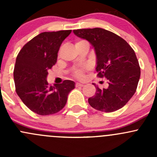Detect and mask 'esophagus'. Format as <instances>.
Here are the masks:
<instances>
[{"mask_svg":"<svg viewBox=\"0 0 157 157\" xmlns=\"http://www.w3.org/2000/svg\"><path fill=\"white\" fill-rule=\"evenodd\" d=\"M83 86V83H76V86Z\"/></svg>","mask_w":157,"mask_h":157,"instance_id":"1","label":"esophagus"}]
</instances>
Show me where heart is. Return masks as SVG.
Instances as JSON below:
<instances>
[{"instance_id": "1", "label": "heart", "mask_w": 157, "mask_h": 157, "mask_svg": "<svg viewBox=\"0 0 157 157\" xmlns=\"http://www.w3.org/2000/svg\"><path fill=\"white\" fill-rule=\"evenodd\" d=\"M80 42H82V41H80ZM74 76H75L76 77H77V78H82V77H83V70H81V69L76 70V71H74Z\"/></svg>"}]
</instances>
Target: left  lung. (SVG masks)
I'll use <instances>...</instances> for the list:
<instances>
[{
    "label": "left lung",
    "instance_id": "left-lung-1",
    "mask_svg": "<svg viewBox=\"0 0 157 157\" xmlns=\"http://www.w3.org/2000/svg\"><path fill=\"white\" fill-rule=\"evenodd\" d=\"M94 48L98 77H106L109 86L99 89L88 102L100 112H112L122 108L137 90L140 68L134 51L124 39L102 28L74 30Z\"/></svg>",
    "mask_w": 157,
    "mask_h": 157
}]
</instances>
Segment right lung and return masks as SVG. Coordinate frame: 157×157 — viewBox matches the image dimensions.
I'll use <instances>...</instances> for the list:
<instances>
[{
    "label": "right lung",
    "instance_id": "add662e5",
    "mask_svg": "<svg viewBox=\"0 0 157 157\" xmlns=\"http://www.w3.org/2000/svg\"><path fill=\"white\" fill-rule=\"evenodd\" d=\"M71 30L42 33L22 48L13 71L16 92L23 103L35 113L48 115L64 107L75 83L66 80L61 84L49 86L48 71L55 65L63 41Z\"/></svg>",
    "mask_w": 157,
    "mask_h": 157
}]
</instances>
